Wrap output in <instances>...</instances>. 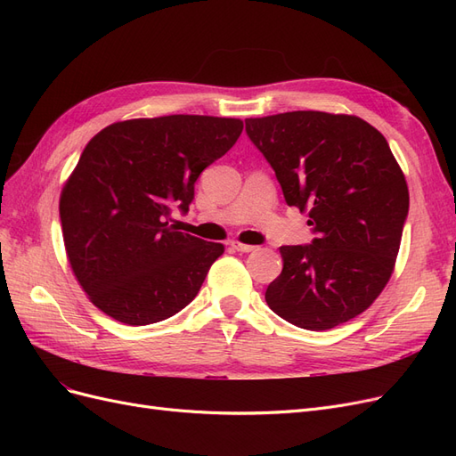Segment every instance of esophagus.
<instances>
[{
	"label": "esophagus",
	"mask_w": 456,
	"mask_h": 456,
	"mask_svg": "<svg viewBox=\"0 0 456 456\" xmlns=\"http://www.w3.org/2000/svg\"><path fill=\"white\" fill-rule=\"evenodd\" d=\"M230 247L233 251H240V253H251V251L256 249L255 245H247V243H241V241H230Z\"/></svg>",
	"instance_id": "esophagus-1"
}]
</instances>
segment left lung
<instances>
[{"label": "left lung", "mask_w": 456, "mask_h": 456, "mask_svg": "<svg viewBox=\"0 0 456 456\" xmlns=\"http://www.w3.org/2000/svg\"><path fill=\"white\" fill-rule=\"evenodd\" d=\"M287 205L308 211L317 238L283 245L268 306L308 330L365 312L388 283L409 213L405 175L380 131L362 118L298 110L245 119Z\"/></svg>", "instance_id": "left-lung-1"}]
</instances>
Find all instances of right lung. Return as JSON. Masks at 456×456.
<instances>
[{
    "mask_svg": "<svg viewBox=\"0 0 456 456\" xmlns=\"http://www.w3.org/2000/svg\"><path fill=\"white\" fill-rule=\"evenodd\" d=\"M243 121L161 116L96 133L61 194V224L77 283L93 305L126 325H150L196 298L223 243L169 223L188 211L205 167L236 144Z\"/></svg>",
    "mask_w": 456,
    "mask_h": 456,
    "instance_id": "1",
    "label": "right lung"
}]
</instances>
